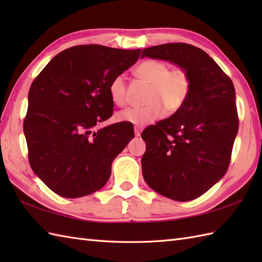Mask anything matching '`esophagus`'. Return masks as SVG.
I'll return each instance as SVG.
<instances>
[{
  "label": "esophagus",
  "instance_id": "esophagus-1",
  "mask_svg": "<svg viewBox=\"0 0 262 262\" xmlns=\"http://www.w3.org/2000/svg\"><path fill=\"white\" fill-rule=\"evenodd\" d=\"M142 129H143V127H142V126H135V127H134L135 135H136V136H140V135H141V133H142Z\"/></svg>",
  "mask_w": 262,
  "mask_h": 262
}]
</instances>
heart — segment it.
Here are the masks:
<instances>
[{
  "mask_svg": "<svg viewBox=\"0 0 262 262\" xmlns=\"http://www.w3.org/2000/svg\"><path fill=\"white\" fill-rule=\"evenodd\" d=\"M136 74L151 83L146 101L143 107H129L116 115L118 121L134 125H145L158 119L161 115H172L182 108L192 89L189 72L181 66L170 69V65L160 59H146L136 69ZM109 94L113 102L124 105L127 102V81L125 74L116 75L109 84Z\"/></svg>",
  "mask_w": 262,
  "mask_h": 262,
  "instance_id": "1",
  "label": "heart"
}]
</instances>
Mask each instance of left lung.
Returning a JSON list of instances; mask_svg holds the SVG:
<instances>
[{"instance_id": "1", "label": "left lung", "mask_w": 262, "mask_h": 262, "mask_svg": "<svg viewBox=\"0 0 262 262\" xmlns=\"http://www.w3.org/2000/svg\"><path fill=\"white\" fill-rule=\"evenodd\" d=\"M144 57L170 60L191 76L182 108L142 133L144 180L166 198L188 202L209 190L229 169L238 130L234 85L207 53L189 43L149 47Z\"/></svg>"}]
</instances>
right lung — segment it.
Listing matches in <instances>:
<instances>
[{
    "instance_id": "1",
    "label": "right lung",
    "mask_w": 262,
    "mask_h": 262,
    "mask_svg": "<svg viewBox=\"0 0 262 262\" xmlns=\"http://www.w3.org/2000/svg\"><path fill=\"white\" fill-rule=\"evenodd\" d=\"M141 49L80 45L57 54L28 94L24 132L31 169L58 196L80 198L107 183L111 164L134 128L121 121L96 130L114 114L110 81L140 58Z\"/></svg>"
}]
</instances>
